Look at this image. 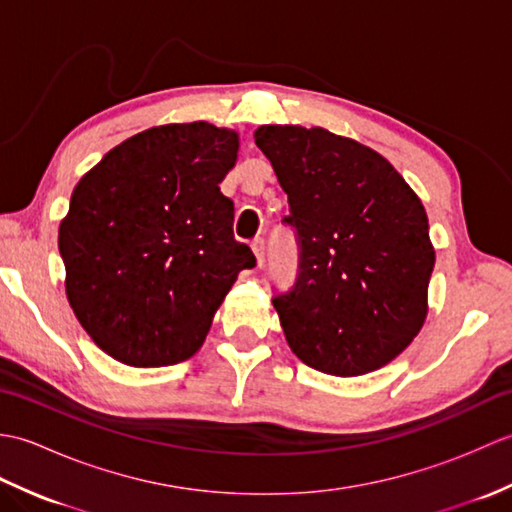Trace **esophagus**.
Listing matches in <instances>:
<instances>
[{"label": "esophagus", "mask_w": 512, "mask_h": 512, "mask_svg": "<svg viewBox=\"0 0 512 512\" xmlns=\"http://www.w3.org/2000/svg\"><path fill=\"white\" fill-rule=\"evenodd\" d=\"M250 248H253V253H255V257H257V266H262V264H264V257H266V244H264V239L257 237L255 242L250 244Z\"/></svg>", "instance_id": "esophagus-1"}]
</instances>
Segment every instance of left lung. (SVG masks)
Segmentation results:
<instances>
[{
	"mask_svg": "<svg viewBox=\"0 0 512 512\" xmlns=\"http://www.w3.org/2000/svg\"><path fill=\"white\" fill-rule=\"evenodd\" d=\"M255 143L288 193L299 277L277 295L290 350L332 376H363L413 341L436 250L427 211L378 151L323 127L262 125Z\"/></svg>",
	"mask_w": 512,
	"mask_h": 512,
	"instance_id": "obj_1",
	"label": "left lung"
}]
</instances>
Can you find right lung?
I'll use <instances>...</instances> for the list:
<instances>
[{
    "label": "right lung",
    "mask_w": 512,
    "mask_h": 512,
    "mask_svg": "<svg viewBox=\"0 0 512 512\" xmlns=\"http://www.w3.org/2000/svg\"><path fill=\"white\" fill-rule=\"evenodd\" d=\"M239 134L206 121L145 129L76 184L59 224L65 295L90 339L132 367L200 350L255 255L233 237L220 182Z\"/></svg>",
    "instance_id": "add662e5"
}]
</instances>
